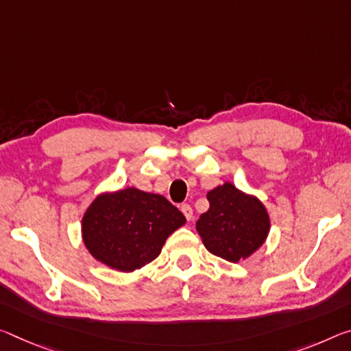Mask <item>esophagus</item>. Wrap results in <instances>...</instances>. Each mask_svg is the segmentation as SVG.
Masks as SVG:
<instances>
[{"instance_id": "1", "label": "esophagus", "mask_w": 351, "mask_h": 351, "mask_svg": "<svg viewBox=\"0 0 351 351\" xmlns=\"http://www.w3.org/2000/svg\"><path fill=\"white\" fill-rule=\"evenodd\" d=\"M181 210H182V214H184L186 219H187L189 221H191L192 217H193V209L191 208V206H189V204H182V206H181Z\"/></svg>"}]
</instances>
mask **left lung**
I'll return each instance as SVG.
<instances>
[{
	"label": "left lung",
	"mask_w": 351,
	"mask_h": 351,
	"mask_svg": "<svg viewBox=\"0 0 351 351\" xmlns=\"http://www.w3.org/2000/svg\"><path fill=\"white\" fill-rule=\"evenodd\" d=\"M209 209L199 215L197 231L209 253L237 264L264 245L270 215L258 197L223 182L208 192Z\"/></svg>",
	"instance_id": "8db88e82"
}]
</instances>
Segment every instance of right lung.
Instances as JSON below:
<instances>
[{
    "mask_svg": "<svg viewBox=\"0 0 351 351\" xmlns=\"http://www.w3.org/2000/svg\"><path fill=\"white\" fill-rule=\"evenodd\" d=\"M186 217L158 193L125 187L103 192L88 204L81 220L87 252L119 271H134L154 261Z\"/></svg>",
    "mask_w": 351,
    "mask_h": 351,
    "instance_id": "right-lung-1",
    "label": "right lung"
}]
</instances>
